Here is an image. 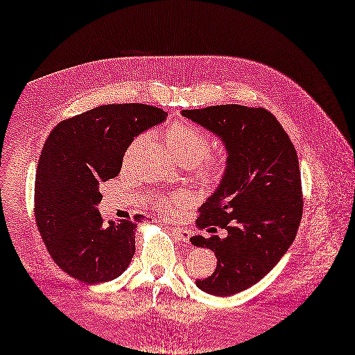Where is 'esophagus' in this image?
Segmentation results:
<instances>
[{"label":"esophagus","instance_id":"34e87169","mask_svg":"<svg viewBox=\"0 0 355 355\" xmlns=\"http://www.w3.org/2000/svg\"><path fill=\"white\" fill-rule=\"evenodd\" d=\"M172 234L175 235V239H176L178 241L187 243V244H189V240H191V237H192L191 231L184 230V228H180V227H173V228H172Z\"/></svg>","mask_w":355,"mask_h":355}]
</instances>
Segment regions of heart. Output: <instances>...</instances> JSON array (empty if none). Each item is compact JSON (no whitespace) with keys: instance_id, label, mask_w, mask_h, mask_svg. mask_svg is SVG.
<instances>
[{"instance_id":"obj_1","label":"heart","mask_w":355,"mask_h":355,"mask_svg":"<svg viewBox=\"0 0 355 355\" xmlns=\"http://www.w3.org/2000/svg\"><path fill=\"white\" fill-rule=\"evenodd\" d=\"M144 137L140 136L132 141L130 146L125 162L128 160L132 150L143 140ZM164 140L167 147L171 148L173 156L183 164L195 166L199 162L202 163V175L207 176L212 180H219L227 172V159L224 156H215L207 157L208 151L211 148V139L205 131L196 128L187 123H175L168 127L164 134ZM157 209L164 215H172L175 211V205L179 204V198L176 196H160L156 199Z\"/></svg>"}]
</instances>
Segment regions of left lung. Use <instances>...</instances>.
<instances>
[{"label":"left lung","mask_w":355,"mask_h":355,"mask_svg":"<svg viewBox=\"0 0 355 355\" xmlns=\"http://www.w3.org/2000/svg\"><path fill=\"white\" fill-rule=\"evenodd\" d=\"M180 114L216 134L227 148V172L199 208L196 225L221 227L228 235H195L191 243L209 248L218 260L209 277L196 280L198 288L231 296L261 280L296 237L303 211L297 155L264 108L228 104Z\"/></svg>","instance_id":"8db88e82"}]
</instances>
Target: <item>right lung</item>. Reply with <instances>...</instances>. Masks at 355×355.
Segmentation results:
<instances>
[{
    "mask_svg": "<svg viewBox=\"0 0 355 355\" xmlns=\"http://www.w3.org/2000/svg\"><path fill=\"white\" fill-rule=\"evenodd\" d=\"M167 112L144 104H110L59 123L43 146L35 182V218L55 263L82 283L121 276L136 251L134 219L104 223L103 183L118 176L125 150Z\"/></svg>",
    "mask_w": 355,
    "mask_h": 355,
    "instance_id": "right-lung-1",
    "label": "right lung"
}]
</instances>
